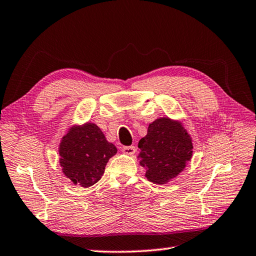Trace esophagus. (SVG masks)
I'll list each match as a JSON object with an SVG mask.
<instances>
[{
    "label": "esophagus",
    "instance_id": "obj_1",
    "mask_svg": "<svg viewBox=\"0 0 256 256\" xmlns=\"http://www.w3.org/2000/svg\"><path fill=\"white\" fill-rule=\"evenodd\" d=\"M122 151H123L124 154H130V156H132V154H136V146H123V148H122Z\"/></svg>",
    "mask_w": 256,
    "mask_h": 256
}]
</instances>
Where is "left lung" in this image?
I'll list each match as a JSON object with an SVG mask.
<instances>
[{"label": "left lung", "mask_w": 256, "mask_h": 256, "mask_svg": "<svg viewBox=\"0 0 256 256\" xmlns=\"http://www.w3.org/2000/svg\"><path fill=\"white\" fill-rule=\"evenodd\" d=\"M140 164L146 177L154 184H164L184 170L193 154L192 138L183 125L168 118L156 120L138 141Z\"/></svg>", "instance_id": "left-lung-1"}]
</instances>
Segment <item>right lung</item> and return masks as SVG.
I'll return each mask as SVG.
<instances>
[{"label": "right lung", "mask_w": 256, "mask_h": 256, "mask_svg": "<svg viewBox=\"0 0 256 256\" xmlns=\"http://www.w3.org/2000/svg\"><path fill=\"white\" fill-rule=\"evenodd\" d=\"M58 152L63 174L76 185L88 188L102 178L106 164L118 149L96 124L86 123L68 130Z\"/></svg>", "instance_id": "add662e5"}]
</instances>
